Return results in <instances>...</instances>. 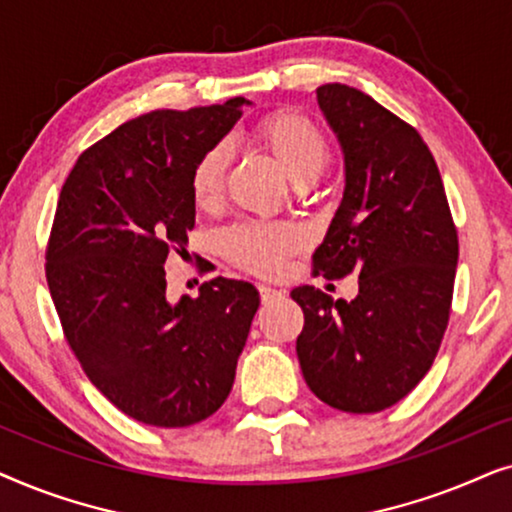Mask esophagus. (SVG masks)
<instances>
[{"mask_svg": "<svg viewBox=\"0 0 512 512\" xmlns=\"http://www.w3.org/2000/svg\"><path fill=\"white\" fill-rule=\"evenodd\" d=\"M258 296H261L263 305H268V303H272V300L282 298L284 293H282V291H277V289H272V286H265V284H261V286H258Z\"/></svg>", "mask_w": 512, "mask_h": 512, "instance_id": "esophagus-1", "label": "esophagus"}]
</instances>
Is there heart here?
<instances>
[{
  "label": "heart",
  "instance_id": "b5f03b06",
  "mask_svg": "<svg viewBox=\"0 0 512 512\" xmlns=\"http://www.w3.org/2000/svg\"><path fill=\"white\" fill-rule=\"evenodd\" d=\"M261 144L282 165V170L305 186L312 184L331 163V144L324 130L300 111H275L256 125ZM230 163L228 142H216L195 160L191 170V195L200 209H214L223 200ZM303 233L291 223L240 221L221 230L219 247L237 268L254 275H277L286 258L303 247Z\"/></svg>",
  "mask_w": 512,
  "mask_h": 512
}]
</instances>
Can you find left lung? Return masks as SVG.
<instances>
[{
  "instance_id": "obj_1",
  "label": "left lung",
  "mask_w": 512,
  "mask_h": 512,
  "mask_svg": "<svg viewBox=\"0 0 512 512\" xmlns=\"http://www.w3.org/2000/svg\"><path fill=\"white\" fill-rule=\"evenodd\" d=\"M345 151L347 186L312 256V275H359V296L333 300L314 286L296 340L303 377L331 408L380 412L424 380L450 324L459 235L422 135L345 83L317 88Z\"/></svg>"
}]
</instances>
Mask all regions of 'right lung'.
Instances as JSON below:
<instances>
[{
	"mask_svg": "<svg viewBox=\"0 0 512 512\" xmlns=\"http://www.w3.org/2000/svg\"><path fill=\"white\" fill-rule=\"evenodd\" d=\"M244 97L158 109L88 146L62 184L46 282L88 380L151 426L198 424L233 389L258 291L214 277L200 296L165 298V261L195 228L191 170L242 116Z\"/></svg>",
	"mask_w": 512,
	"mask_h": 512,
	"instance_id": "1",
	"label": "right lung"
}]
</instances>
